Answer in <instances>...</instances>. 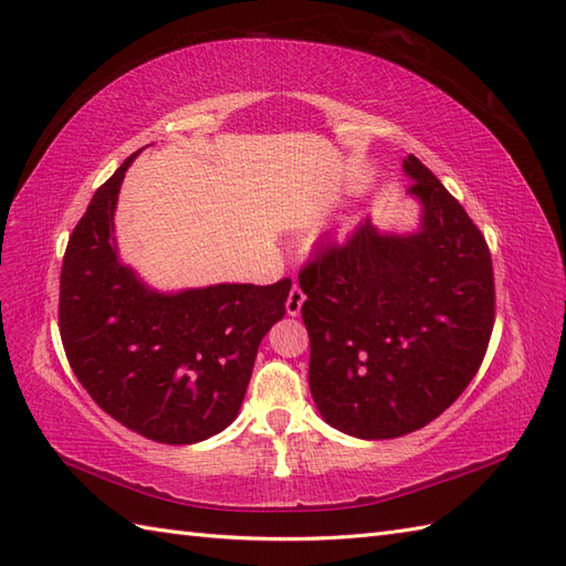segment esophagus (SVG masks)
Here are the masks:
<instances>
[{
	"instance_id": "34e87169",
	"label": "esophagus",
	"mask_w": 566,
	"mask_h": 566,
	"mask_svg": "<svg viewBox=\"0 0 566 566\" xmlns=\"http://www.w3.org/2000/svg\"><path fill=\"white\" fill-rule=\"evenodd\" d=\"M304 292L298 290V286L294 284L292 286V292H290V296H286V314L290 316H298L302 314V306H304Z\"/></svg>"
}]
</instances>
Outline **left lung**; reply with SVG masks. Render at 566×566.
Listing matches in <instances>:
<instances>
[{"instance_id": "8db88e82", "label": "left lung", "mask_w": 566, "mask_h": 566, "mask_svg": "<svg viewBox=\"0 0 566 566\" xmlns=\"http://www.w3.org/2000/svg\"><path fill=\"white\" fill-rule=\"evenodd\" d=\"M411 233L365 219L298 274L311 340L308 387L328 426L389 440L428 426L474 379L494 328V270L484 235L416 155Z\"/></svg>"}]
</instances>
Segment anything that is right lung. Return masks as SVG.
I'll list each match as a JSON object with an SVG mask.
<instances>
[{
    "label": "right lung",
    "instance_id": "1",
    "mask_svg": "<svg viewBox=\"0 0 566 566\" xmlns=\"http://www.w3.org/2000/svg\"><path fill=\"white\" fill-rule=\"evenodd\" d=\"M134 153L94 191L60 272V338L99 408L138 436L191 444L235 420L292 280L158 292L118 258L114 213Z\"/></svg>",
    "mask_w": 566,
    "mask_h": 566
}]
</instances>
